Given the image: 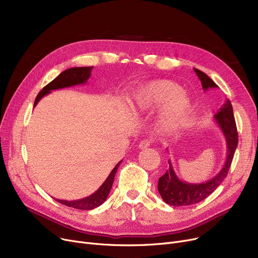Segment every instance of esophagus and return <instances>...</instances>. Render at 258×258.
<instances>
[{
  "mask_svg": "<svg viewBox=\"0 0 258 258\" xmlns=\"http://www.w3.org/2000/svg\"><path fill=\"white\" fill-rule=\"evenodd\" d=\"M150 145H151V141H150V140H142V141L139 143L138 147H139V150H145V148L150 147Z\"/></svg>",
  "mask_w": 258,
  "mask_h": 258,
  "instance_id": "esophagus-1",
  "label": "esophagus"
}]
</instances>
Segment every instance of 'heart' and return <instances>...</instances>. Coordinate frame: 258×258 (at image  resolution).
<instances>
[{
	"instance_id": "b5f03b06",
	"label": "heart",
	"mask_w": 258,
	"mask_h": 258,
	"mask_svg": "<svg viewBox=\"0 0 258 258\" xmlns=\"http://www.w3.org/2000/svg\"><path fill=\"white\" fill-rule=\"evenodd\" d=\"M131 105L138 113L152 112L164 105L158 119L159 128L164 134L179 131L194 111L192 99L179 85L166 79L153 80L138 88L132 95Z\"/></svg>"
}]
</instances>
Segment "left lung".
<instances>
[{
	"label": "left lung",
	"mask_w": 258,
	"mask_h": 258,
	"mask_svg": "<svg viewBox=\"0 0 258 258\" xmlns=\"http://www.w3.org/2000/svg\"><path fill=\"white\" fill-rule=\"evenodd\" d=\"M196 74L200 78L203 90L218 89V85L204 72L195 69ZM215 124L221 130L227 145V157L222 169L210 180L203 183H189L182 181L175 173L170 160H168L169 168L162 175L158 182V190L166 204L170 206H188L205 200L218 188L227 177L230 165L238 143L237 130L233 116L232 104L227 99L220 110L213 116Z\"/></svg>",
	"instance_id": "obj_1"
}]
</instances>
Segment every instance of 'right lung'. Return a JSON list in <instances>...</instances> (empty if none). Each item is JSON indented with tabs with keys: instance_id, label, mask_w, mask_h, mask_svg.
I'll return each mask as SVG.
<instances>
[{
	"instance_id": "right-lung-1",
	"label": "right lung",
	"mask_w": 258,
	"mask_h": 258,
	"mask_svg": "<svg viewBox=\"0 0 258 258\" xmlns=\"http://www.w3.org/2000/svg\"><path fill=\"white\" fill-rule=\"evenodd\" d=\"M92 70H93V67H75V68H70V69L64 70L38 93L34 101V106L44 96L50 94L51 91L69 88V87L78 86V85H86L88 79L91 77ZM121 162L122 161L118 162L116 166L111 171V173L108 174L106 180L102 183V185L91 196L84 199L74 200V201H67V200H59V199H55V200L66 206H69L75 209H80V210H92L94 208L102 205L105 202V200L107 199L108 194L111 191V188L113 186V182L115 179V174L117 172V169Z\"/></svg>"
}]
</instances>
